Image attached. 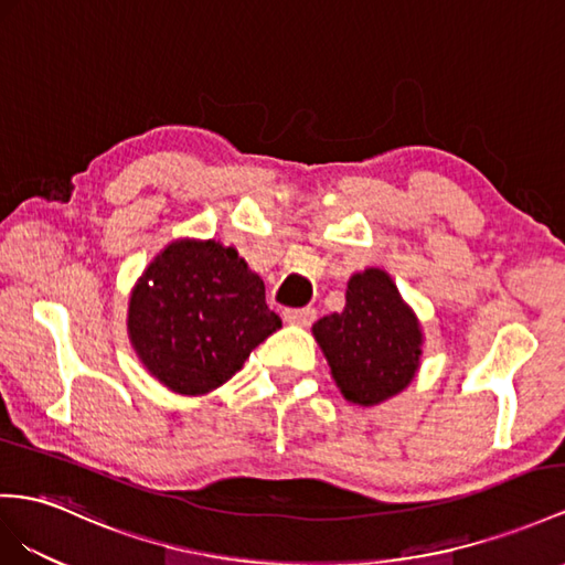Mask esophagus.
<instances>
[{
	"instance_id": "obj_1",
	"label": "esophagus",
	"mask_w": 565,
	"mask_h": 565,
	"mask_svg": "<svg viewBox=\"0 0 565 565\" xmlns=\"http://www.w3.org/2000/svg\"><path fill=\"white\" fill-rule=\"evenodd\" d=\"M315 317H317L315 308H286L284 310V320L291 324H300V327L312 324Z\"/></svg>"
}]
</instances>
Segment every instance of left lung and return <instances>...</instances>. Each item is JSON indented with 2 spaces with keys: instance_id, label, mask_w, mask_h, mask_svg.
I'll return each instance as SVG.
<instances>
[{
  "instance_id": "1",
  "label": "left lung",
  "mask_w": 565,
  "mask_h": 565,
  "mask_svg": "<svg viewBox=\"0 0 565 565\" xmlns=\"http://www.w3.org/2000/svg\"><path fill=\"white\" fill-rule=\"evenodd\" d=\"M341 394L358 406H374L411 384L420 365V324L382 269L355 274L343 312L312 324Z\"/></svg>"
}]
</instances>
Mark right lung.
Wrapping results in <instances>:
<instances>
[{
	"label": "right lung",
	"instance_id": "add662e5",
	"mask_svg": "<svg viewBox=\"0 0 565 565\" xmlns=\"http://www.w3.org/2000/svg\"><path fill=\"white\" fill-rule=\"evenodd\" d=\"M279 327L263 279L214 241L171 243L145 269L128 308V334L142 365L185 396L228 382Z\"/></svg>",
	"mask_w": 565,
	"mask_h": 565
}]
</instances>
